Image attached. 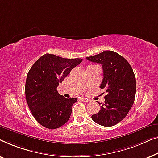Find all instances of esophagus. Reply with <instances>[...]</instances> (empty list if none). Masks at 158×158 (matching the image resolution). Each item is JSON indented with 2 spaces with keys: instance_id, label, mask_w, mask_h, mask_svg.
I'll use <instances>...</instances> for the list:
<instances>
[{
  "instance_id": "1",
  "label": "esophagus",
  "mask_w": 158,
  "mask_h": 158,
  "mask_svg": "<svg viewBox=\"0 0 158 158\" xmlns=\"http://www.w3.org/2000/svg\"><path fill=\"white\" fill-rule=\"evenodd\" d=\"M81 100L84 102H89V100L88 99H86V98H81Z\"/></svg>"
}]
</instances>
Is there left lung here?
Listing matches in <instances>:
<instances>
[{"mask_svg":"<svg viewBox=\"0 0 158 158\" xmlns=\"http://www.w3.org/2000/svg\"><path fill=\"white\" fill-rule=\"evenodd\" d=\"M86 59L102 65L103 80L99 87L106 93L104 103H99V112L92 115V120L102 126H114L127 116L134 103L136 79L132 66L112 51H104Z\"/></svg>","mask_w":158,"mask_h":158,"instance_id":"left-lung-1","label":"left lung"}]
</instances>
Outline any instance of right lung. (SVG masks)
Masks as SVG:
<instances>
[{
	"instance_id": "1",
	"label": "right lung",
	"mask_w": 158,
	"mask_h": 158,
	"mask_svg": "<svg viewBox=\"0 0 158 158\" xmlns=\"http://www.w3.org/2000/svg\"><path fill=\"white\" fill-rule=\"evenodd\" d=\"M81 61L46 54L30 69L25 86L26 102L35 120L44 127L59 128L69 119L77 98H65L56 88Z\"/></svg>"
}]
</instances>
